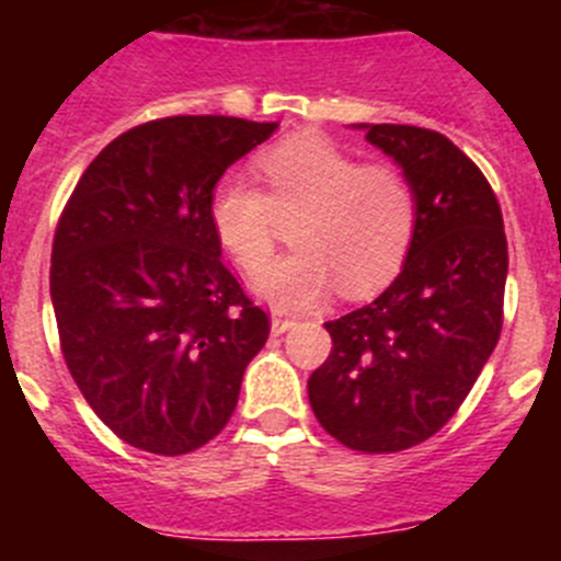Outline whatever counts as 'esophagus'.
Listing matches in <instances>:
<instances>
[{"label": "esophagus", "mask_w": 561, "mask_h": 561, "mask_svg": "<svg viewBox=\"0 0 561 561\" xmlns=\"http://www.w3.org/2000/svg\"><path fill=\"white\" fill-rule=\"evenodd\" d=\"M295 325V317L286 314H272V334H286Z\"/></svg>", "instance_id": "esophagus-1"}]
</instances>
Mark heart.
<instances>
[{"label":"heart","instance_id":"b5f03b06","mask_svg":"<svg viewBox=\"0 0 561 561\" xmlns=\"http://www.w3.org/2000/svg\"><path fill=\"white\" fill-rule=\"evenodd\" d=\"M266 185L221 180L213 187V230L247 275L268 265L276 216L301 213L295 256L255 277V291L275 309H304L325 291L370 295L408 261L419 232V191L396 162H359L320 131L275 142L255 160Z\"/></svg>","mask_w":561,"mask_h":561}]
</instances>
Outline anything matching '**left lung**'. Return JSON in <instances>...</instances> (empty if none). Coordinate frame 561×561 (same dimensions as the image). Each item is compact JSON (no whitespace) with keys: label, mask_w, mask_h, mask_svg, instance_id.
Returning a JSON list of instances; mask_svg holds the SVG:
<instances>
[{"label":"left lung","mask_w":561,"mask_h":561,"mask_svg":"<svg viewBox=\"0 0 561 561\" xmlns=\"http://www.w3.org/2000/svg\"><path fill=\"white\" fill-rule=\"evenodd\" d=\"M365 128L413 180L419 232L374 304L325 323L331 354L311 374L309 401L331 438L379 455L433 438L478 381L503 329L508 244L492 185L449 137Z\"/></svg>","instance_id":"8db88e82"}]
</instances>
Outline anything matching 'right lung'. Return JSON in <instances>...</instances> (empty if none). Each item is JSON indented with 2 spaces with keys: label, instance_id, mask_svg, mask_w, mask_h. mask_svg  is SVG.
<instances>
[{
  "label": "right lung",
  "instance_id": "add662e5",
  "mask_svg": "<svg viewBox=\"0 0 561 561\" xmlns=\"http://www.w3.org/2000/svg\"><path fill=\"white\" fill-rule=\"evenodd\" d=\"M277 123L180 114L89 162L53 238L49 295L69 374L131 447L187 455L227 427L270 317L221 261L210 196Z\"/></svg>",
  "mask_w": 561,
  "mask_h": 561
}]
</instances>
